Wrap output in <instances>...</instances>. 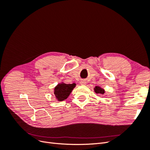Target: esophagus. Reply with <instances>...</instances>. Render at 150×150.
I'll use <instances>...</instances> for the list:
<instances>
[{"label": "esophagus", "instance_id": "obj_1", "mask_svg": "<svg viewBox=\"0 0 150 150\" xmlns=\"http://www.w3.org/2000/svg\"><path fill=\"white\" fill-rule=\"evenodd\" d=\"M80 84H81V85H85V84H86V81H85L84 80H82V81H80Z\"/></svg>", "mask_w": 150, "mask_h": 150}]
</instances>
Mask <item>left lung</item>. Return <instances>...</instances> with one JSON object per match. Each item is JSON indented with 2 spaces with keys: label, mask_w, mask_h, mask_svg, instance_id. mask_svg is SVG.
I'll list each match as a JSON object with an SVG mask.
<instances>
[{
  "label": "left lung",
  "mask_w": 150,
  "mask_h": 150,
  "mask_svg": "<svg viewBox=\"0 0 150 150\" xmlns=\"http://www.w3.org/2000/svg\"><path fill=\"white\" fill-rule=\"evenodd\" d=\"M94 92L98 94L104 95V94H105V90L103 89L102 88L99 87V86H95V88H94Z\"/></svg>",
  "instance_id": "left-lung-1"
}]
</instances>
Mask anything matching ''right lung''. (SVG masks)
<instances>
[{
  "label": "right lung",
  "instance_id": "1",
  "mask_svg": "<svg viewBox=\"0 0 150 150\" xmlns=\"http://www.w3.org/2000/svg\"><path fill=\"white\" fill-rule=\"evenodd\" d=\"M76 84H65L63 82L59 83L54 88V94L59 101H62L66 99L70 95L72 91L76 87Z\"/></svg>",
  "mask_w": 150,
  "mask_h": 150
}]
</instances>
